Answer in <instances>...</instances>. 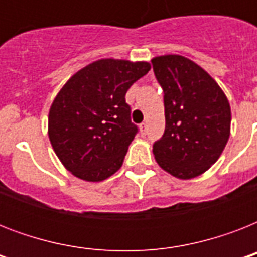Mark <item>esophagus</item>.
<instances>
[{
    "label": "esophagus",
    "mask_w": 257,
    "mask_h": 257,
    "mask_svg": "<svg viewBox=\"0 0 257 257\" xmlns=\"http://www.w3.org/2000/svg\"><path fill=\"white\" fill-rule=\"evenodd\" d=\"M140 132H141V135H143V136H144L145 133H147V124H145V122L140 124Z\"/></svg>",
    "instance_id": "obj_1"
}]
</instances>
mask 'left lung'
<instances>
[{
	"instance_id": "left-lung-1",
	"label": "left lung",
	"mask_w": 257,
	"mask_h": 257,
	"mask_svg": "<svg viewBox=\"0 0 257 257\" xmlns=\"http://www.w3.org/2000/svg\"><path fill=\"white\" fill-rule=\"evenodd\" d=\"M164 92L165 131L153 144L161 168L193 179L211 168L227 145L231 106L217 82L191 60L168 54L152 60Z\"/></svg>"
}]
</instances>
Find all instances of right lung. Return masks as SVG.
<instances>
[{
  "mask_svg": "<svg viewBox=\"0 0 257 257\" xmlns=\"http://www.w3.org/2000/svg\"><path fill=\"white\" fill-rule=\"evenodd\" d=\"M149 69L144 61L102 58L78 70L58 92L48 133L60 161L76 177L102 181L121 168L139 132L125 94Z\"/></svg>",
  "mask_w": 257,
  "mask_h": 257,
  "instance_id": "right-lung-1",
  "label": "right lung"
}]
</instances>
